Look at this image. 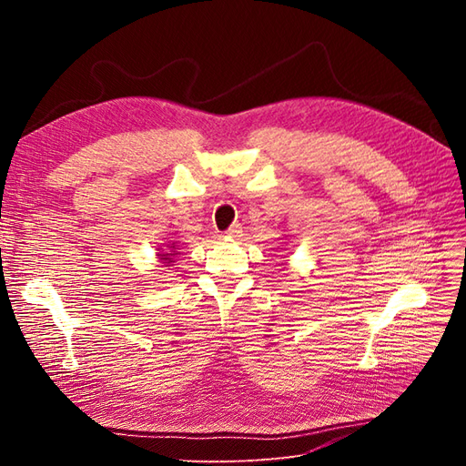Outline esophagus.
<instances>
[{
    "label": "esophagus",
    "instance_id": "obj_1",
    "mask_svg": "<svg viewBox=\"0 0 466 466\" xmlns=\"http://www.w3.org/2000/svg\"><path fill=\"white\" fill-rule=\"evenodd\" d=\"M239 234H241V227H239V225H232V227L227 230L225 238H227V239H238Z\"/></svg>",
    "mask_w": 466,
    "mask_h": 466
}]
</instances>
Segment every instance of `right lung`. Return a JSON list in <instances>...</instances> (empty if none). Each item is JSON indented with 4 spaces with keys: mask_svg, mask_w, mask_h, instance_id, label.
Here are the masks:
<instances>
[{
    "mask_svg": "<svg viewBox=\"0 0 466 466\" xmlns=\"http://www.w3.org/2000/svg\"><path fill=\"white\" fill-rule=\"evenodd\" d=\"M157 251H158V253H157V258H158V262H160L164 268L174 266L176 258L181 255V253H179V243H177V241H167V243H164V246H160Z\"/></svg>",
    "mask_w": 466,
    "mask_h": 466,
    "instance_id": "1",
    "label": "right lung"
}]
</instances>
